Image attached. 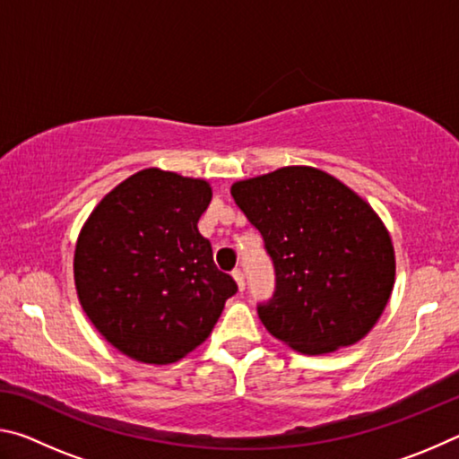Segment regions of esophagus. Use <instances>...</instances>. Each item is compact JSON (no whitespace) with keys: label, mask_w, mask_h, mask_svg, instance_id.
<instances>
[{"label":"esophagus","mask_w":459,"mask_h":459,"mask_svg":"<svg viewBox=\"0 0 459 459\" xmlns=\"http://www.w3.org/2000/svg\"><path fill=\"white\" fill-rule=\"evenodd\" d=\"M232 279H235V281H237L238 290L243 291V290H245V275H243V271H240V269H235V271H232Z\"/></svg>","instance_id":"34e87169"}]
</instances>
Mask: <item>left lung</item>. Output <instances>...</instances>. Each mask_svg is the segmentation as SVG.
I'll use <instances>...</instances> for the list:
<instances>
[{"label": "left lung", "instance_id": "8db88e82", "mask_svg": "<svg viewBox=\"0 0 459 459\" xmlns=\"http://www.w3.org/2000/svg\"><path fill=\"white\" fill-rule=\"evenodd\" d=\"M230 194L275 265V295L259 306L271 336L307 356L367 336L394 285L393 240L368 202L312 166L238 180Z\"/></svg>", "mask_w": 459, "mask_h": 459}]
</instances>
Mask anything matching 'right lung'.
Returning <instances> with one entry per match:
<instances>
[{
	"label": "right lung",
	"mask_w": 459,
	"mask_h": 459,
	"mask_svg": "<svg viewBox=\"0 0 459 459\" xmlns=\"http://www.w3.org/2000/svg\"><path fill=\"white\" fill-rule=\"evenodd\" d=\"M211 200L206 180L147 168L115 186L82 224L76 295L100 336L129 359H184L237 293L198 230Z\"/></svg>",
	"instance_id": "add662e5"
}]
</instances>
